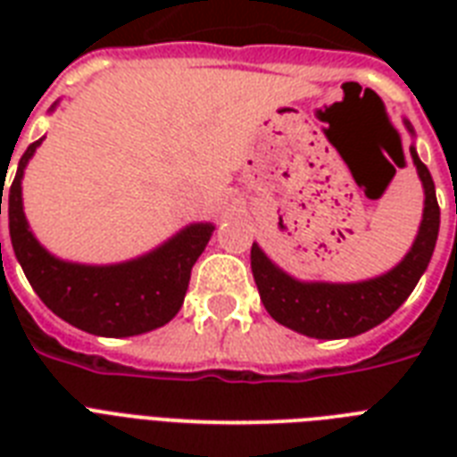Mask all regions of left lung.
I'll list each match as a JSON object with an SVG mask.
<instances>
[{
    "mask_svg": "<svg viewBox=\"0 0 457 457\" xmlns=\"http://www.w3.org/2000/svg\"><path fill=\"white\" fill-rule=\"evenodd\" d=\"M405 128L412 132L411 123ZM412 163L425 187V213L420 222L412 249L401 263L375 279L355 285H329V282H299L282 272L258 244L251 246V270L265 311L279 325L312 339H348L368 332L403 305L415 285L432 261L439 237V204L434 192V179L427 165L411 146Z\"/></svg>",
    "mask_w": 457,
    "mask_h": 457,
    "instance_id": "1",
    "label": "left lung"
}]
</instances>
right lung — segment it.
<instances>
[{"instance_id": "1", "label": "right lung", "mask_w": 457, "mask_h": 457, "mask_svg": "<svg viewBox=\"0 0 457 457\" xmlns=\"http://www.w3.org/2000/svg\"><path fill=\"white\" fill-rule=\"evenodd\" d=\"M54 109V106H52ZM42 139L18 161L9 187L11 246L42 303L68 325L99 337H135L170 322L185 301L192 268L213 235L211 222H194L142 258L118 265H80L54 258L28 229L21 179ZM0 192V215H2Z\"/></svg>"}]
</instances>
